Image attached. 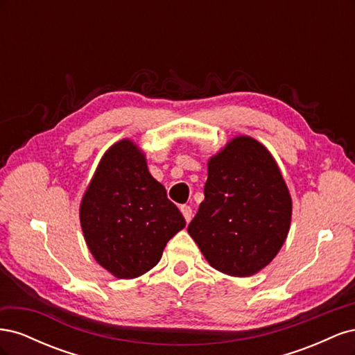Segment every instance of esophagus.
Masks as SVG:
<instances>
[{
    "instance_id": "1",
    "label": "esophagus",
    "mask_w": 355,
    "mask_h": 355,
    "mask_svg": "<svg viewBox=\"0 0 355 355\" xmlns=\"http://www.w3.org/2000/svg\"><path fill=\"white\" fill-rule=\"evenodd\" d=\"M180 211H182V214H184L185 220L189 222L192 218V209L189 206H187V204H184V206H180Z\"/></svg>"
}]
</instances>
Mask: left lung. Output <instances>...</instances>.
Segmentation results:
<instances>
[{
  "label": "left lung",
  "instance_id": "left-lung-1",
  "mask_svg": "<svg viewBox=\"0 0 355 355\" xmlns=\"http://www.w3.org/2000/svg\"><path fill=\"white\" fill-rule=\"evenodd\" d=\"M292 197L271 153L250 136H235L207 163L204 201L188 234L206 261L231 277H250L283 247Z\"/></svg>",
  "mask_w": 355,
  "mask_h": 355
}]
</instances>
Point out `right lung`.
Returning <instances> with one entry per match:
<instances>
[{"mask_svg": "<svg viewBox=\"0 0 355 355\" xmlns=\"http://www.w3.org/2000/svg\"><path fill=\"white\" fill-rule=\"evenodd\" d=\"M80 222L94 261L123 280L153 270L167 241L185 228L130 139L115 142L101 158L80 204Z\"/></svg>", "mask_w": 355, "mask_h": 355, "instance_id": "right-lung-1", "label": "right lung"}]
</instances>
